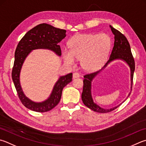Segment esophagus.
Instances as JSON below:
<instances>
[{"instance_id":"obj_1","label":"esophagus","mask_w":146,"mask_h":146,"mask_svg":"<svg viewBox=\"0 0 146 146\" xmlns=\"http://www.w3.org/2000/svg\"><path fill=\"white\" fill-rule=\"evenodd\" d=\"M79 76H80V75H79V73H77V72L73 73V78H78Z\"/></svg>"}]
</instances>
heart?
Listing matches in <instances>:
<instances>
[{"label": "heart", "instance_id": "obj_1", "mask_svg": "<svg viewBox=\"0 0 146 146\" xmlns=\"http://www.w3.org/2000/svg\"><path fill=\"white\" fill-rule=\"evenodd\" d=\"M70 49H63L62 55L68 64L74 66L80 59L85 70L94 71L104 64L111 48L110 37L106 34H80L73 37L69 42Z\"/></svg>", "mask_w": 146, "mask_h": 146}]
</instances>
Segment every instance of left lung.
<instances>
[{
	"instance_id": "1",
	"label": "left lung",
	"mask_w": 146,
	"mask_h": 146,
	"mask_svg": "<svg viewBox=\"0 0 146 146\" xmlns=\"http://www.w3.org/2000/svg\"><path fill=\"white\" fill-rule=\"evenodd\" d=\"M112 33L114 35V44H113V47L112 51L111 52L110 55L109 59H108L107 63L105 66L101 69L100 70L96 72L87 74L84 75V87H83V91L82 93V100L84 104L89 108L90 109L94 111V112H99V113H107L110 112L111 111L115 110L119 107L122 103L125 102L124 100L122 103L118 105L116 107H112L111 108H104L101 107L100 106L97 105L96 103L94 102L93 98L92 96L91 88H92V82L93 79L98 75V74L103 70L107 67V66L112 62L113 60H123L124 62H126L130 69V80H131V91L132 88V85H133V73L135 71V61L132 55L130 45H129L128 41L125 36L123 34L120 33L117 29L113 28L112 26L110 25ZM130 95V92L128 94V97ZM128 97L126 98H128Z\"/></svg>"
}]
</instances>
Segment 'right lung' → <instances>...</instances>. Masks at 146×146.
<instances>
[{"label": "right lung", "mask_w": 146, "mask_h": 146, "mask_svg": "<svg viewBox=\"0 0 146 146\" xmlns=\"http://www.w3.org/2000/svg\"><path fill=\"white\" fill-rule=\"evenodd\" d=\"M66 31L41 23L34 27L23 37L18 43L15 53V62L12 70V79L18 97L22 104L29 109L38 112H45L54 108L61 98L64 87L72 80V73L60 76L55 82L50 96L43 102H35L25 96L20 84L21 70L25 60L34 50L47 49L61 56L59 43L66 37Z\"/></svg>", "instance_id": "obj_1"}]
</instances>
